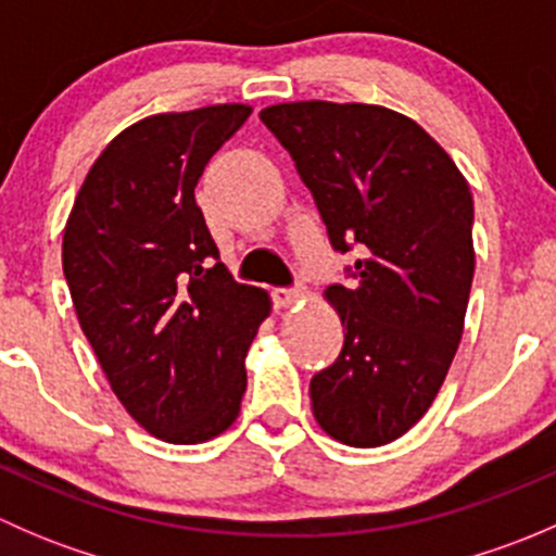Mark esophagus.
Returning a JSON list of instances; mask_svg holds the SVG:
<instances>
[{"label":"esophagus","instance_id":"esophagus-1","mask_svg":"<svg viewBox=\"0 0 556 556\" xmlns=\"http://www.w3.org/2000/svg\"><path fill=\"white\" fill-rule=\"evenodd\" d=\"M306 299V290L301 288H277L274 290V304L279 306V309H290V306L295 304H304Z\"/></svg>","mask_w":556,"mask_h":556}]
</instances>
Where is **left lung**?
Segmentation results:
<instances>
[{"instance_id":"left-lung-1","label":"left lung","mask_w":556,"mask_h":556,"mask_svg":"<svg viewBox=\"0 0 556 556\" xmlns=\"http://www.w3.org/2000/svg\"><path fill=\"white\" fill-rule=\"evenodd\" d=\"M261 121L293 155L330 244L363 252L355 282L325 290L344 346L312 379L314 419L346 446H384L428 414L463 339L468 179L417 121L379 104L285 102Z\"/></svg>"}]
</instances>
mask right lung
<instances>
[{
	"instance_id": "obj_1",
	"label": "right lung",
	"mask_w": 556,
	"mask_h": 556,
	"mask_svg": "<svg viewBox=\"0 0 556 556\" xmlns=\"http://www.w3.org/2000/svg\"><path fill=\"white\" fill-rule=\"evenodd\" d=\"M250 112L212 104L131 123L66 217L61 263L83 333L123 408L166 444H204L237 422L247 350L271 314L266 290L220 263L193 195Z\"/></svg>"
}]
</instances>
